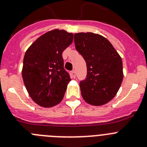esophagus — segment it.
<instances>
[{
  "label": "esophagus",
  "instance_id": "esophagus-1",
  "mask_svg": "<svg viewBox=\"0 0 147 147\" xmlns=\"http://www.w3.org/2000/svg\"><path fill=\"white\" fill-rule=\"evenodd\" d=\"M71 75H72L73 78H75V77H76V71H75V70H74V71H71Z\"/></svg>",
  "mask_w": 147,
  "mask_h": 147
}]
</instances>
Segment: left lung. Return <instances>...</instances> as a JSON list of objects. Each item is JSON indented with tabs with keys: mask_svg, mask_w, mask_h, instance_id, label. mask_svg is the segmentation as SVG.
Returning <instances> with one entry per match:
<instances>
[{
	"mask_svg": "<svg viewBox=\"0 0 147 147\" xmlns=\"http://www.w3.org/2000/svg\"><path fill=\"white\" fill-rule=\"evenodd\" d=\"M74 42L87 64V78L80 83L83 98L93 106L108 103L123 81L120 55L107 39L98 34L76 33Z\"/></svg>",
	"mask_w": 147,
	"mask_h": 147,
	"instance_id": "obj_1",
	"label": "left lung"
}]
</instances>
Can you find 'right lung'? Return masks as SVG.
<instances>
[{
  "mask_svg": "<svg viewBox=\"0 0 147 147\" xmlns=\"http://www.w3.org/2000/svg\"><path fill=\"white\" fill-rule=\"evenodd\" d=\"M74 34L54 29L41 35L30 45L23 58L22 76L28 95L43 107L58 105L71 81L63 67L62 52L73 42Z\"/></svg>",
  "mask_w": 147,
  "mask_h": 147,
  "instance_id": "right-lung-1",
  "label": "right lung"
}]
</instances>
